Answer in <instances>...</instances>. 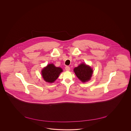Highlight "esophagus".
<instances>
[{
	"mask_svg": "<svg viewBox=\"0 0 131 131\" xmlns=\"http://www.w3.org/2000/svg\"><path fill=\"white\" fill-rule=\"evenodd\" d=\"M65 70H66V71H69L70 70V67L67 66L65 67Z\"/></svg>",
	"mask_w": 131,
	"mask_h": 131,
	"instance_id": "1",
	"label": "esophagus"
}]
</instances>
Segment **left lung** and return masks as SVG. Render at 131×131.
Segmentation results:
<instances>
[{
	"label": "left lung",
	"mask_w": 131,
	"mask_h": 131,
	"mask_svg": "<svg viewBox=\"0 0 131 131\" xmlns=\"http://www.w3.org/2000/svg\"><path fill=\"white\" fill-rule=\"evenodd\" d=\"M74 71L77 77L83 83L90 80L93 73L91 68L83 63L75 68Z\"/></svg>",
	"instance_id": "left-lung-1"
}]
</instances>
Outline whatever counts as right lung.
Returning <instances> with one entry per match:
<instances>
[{"label":"right lung","mask_w":131,"mask_h":131,"mask_svg":"<svg viewBox=\"0 0 131 131\" xmlns=\"http://www.w3.org/2000/svg\"><path fill=\"white\" fill-rule=\"evenodd\" d=\"M62 71L61 68L56 67L53 64H50L43 69L42 75L46 82L53 83L59 77Z\"/></svg>","instance_id":"add662e5"}]
</instances>
